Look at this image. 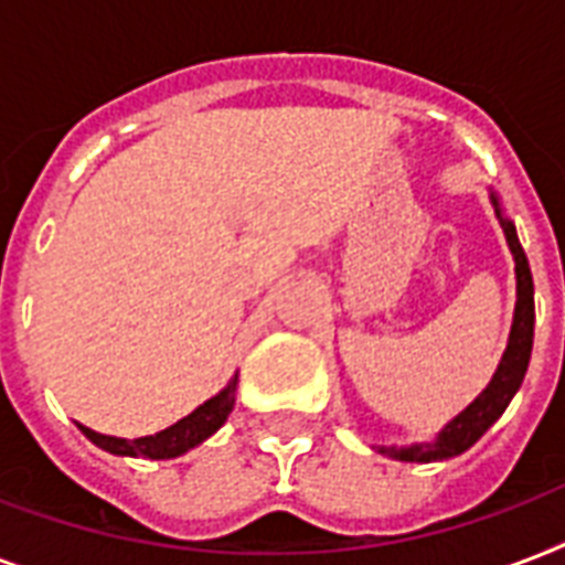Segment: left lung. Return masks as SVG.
Listing matches in <instances>:
<instances>
[{"label": "left lung", "instance_id": "left-lung-1", "mask_svg": "<svg viewBox=\"0 0 565 565\" xmlns=\"http://www.w3.org/2000/svg\"><path fill=\"white\" fill-rule=\"evenodd\" d=\"M492 204H495V216L501 220L508 246L513 252V260H516V310H513V328H510L508 349L501 354L499 370H495L492 381L487 384V390L463 413H457L455 419L439 430V437L434 443H416V446L407 448L377 446L381 455L393 457V460L430 463V460H446V457L463 455L466 448H472L487 434V428L499 419L504 407L510 404V398L522 386L527 361H531V349H534V278H531L525 248H522L516 237V225L501 213V204L495 195H492Z\"/></svg>", "mask_w": 565, "mask_h": 565}]
</instances>
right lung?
Returning a JSON list of instances; mask_svg holds the SVG:
<instances>
[{"label": "right lung", "instance_id": "obj_1", "mask_svg": "<svg viewBox=\"0 0 565 565\" xmlns=\"http://www.w3.org/2000/svg\"><path fill=\"white\" fill-rule=\"evenodd\" d=\"M234 390H237V375L231 377V384L222 390L220 395H213L204 404H199L190 416L179 419L175 425H170L167 430H158L154 437H140V439H122V437H105V434H96V430L82 428V434L90 443H96L99 448L110 451V455L119 457H149V460H170V457H179L190 448H195L199 443L216 434V430L225 425L228 413L234 411Z\"/></svg>", "mask_w": 565, "mask_h": 565}]
</instances>
